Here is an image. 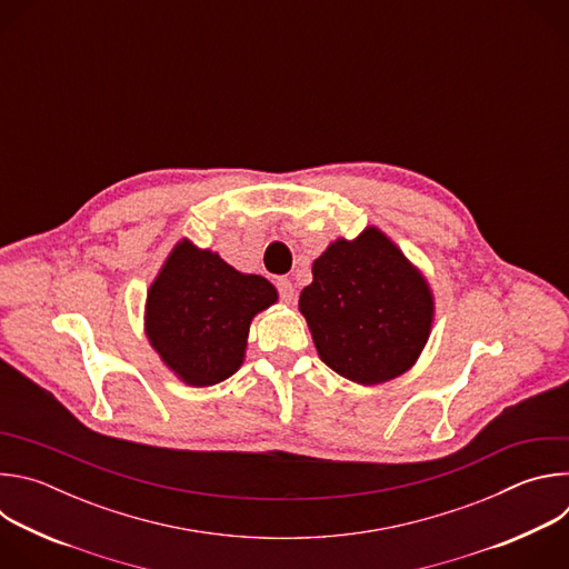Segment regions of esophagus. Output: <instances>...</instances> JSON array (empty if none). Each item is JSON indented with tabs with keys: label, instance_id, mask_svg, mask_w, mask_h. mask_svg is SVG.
<instances>
[{
	"label": "esophagus",
	"instance_id": "34e87169",
	"mask_svg": "<svg viewBox=\"0 0 569 569\" xmlns=\"http://www.w3.org/2000/svg\"><path fill=\"white\" fill-rule=\"evenodd\" d=\"M277 290H279V299L281 301H286V303H290L292 299H295V286H292V281L290 279H277Z\"/></svg>",
	"mask_w": 569,
	"mask_h": 569
}]
</instances>
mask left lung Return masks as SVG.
I'll return each instance as SVG.
<instances>
[{
  "mask_svg": "<svg viewBox=\"0 0 569 569\" xmlns=\"http://www.w3.org/2000/svg\"><path fill=\"white\" fill-rule=\"evenodd\" d=\"M299 310L319 358L360 385L408 371L432 323L428 283L373 227L356 240L333 242L312 263Z\"/></svg>",
  "mask_w": 569,
  "mask_h": 569,
  "instance_id": "1",
  "label": "left lung"
}]
</instances>
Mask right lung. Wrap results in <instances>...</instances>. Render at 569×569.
Returning a JSON list of instances; mask_svg holds the SVG:
<instances>
[{
  "instance_id": "obj_1",
  "label": "right lung",
  "mask_w": 569,
  "mask_h": 569,
  "mask_svg": "<svg viewBox=\"0 0 569 569\" xmlns=\"http://www.w3.org/2000/svg\"><path fill=\"white\" fill-rule=\"evenodd\" d=\"M274 301L268 279L240 274L184 240L150 286L146 331L184 382L216 385L240 367L252 317Z\"/></svg>"
}]
</instances>
